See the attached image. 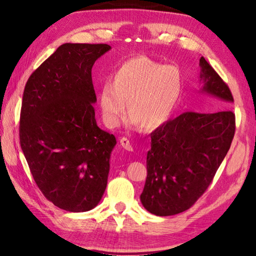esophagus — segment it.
Instances as JSON below:
<instances>
[{
	"instance_id": "obj_1",
	"label": "esophagus",
	"mask_w": 256,
	"mask_h": 256,
	"mask_svg": "<svg viewBox=\"0 0 256 256\" xmlns=\"http://www.w3.org/2000/svg\"><path fill=\"white\" fill-rule=\"evenodd\" d=\"M120 146H122V148H125V150L133 151V146H132V144H131V142H130L128 138H120Z\"/></svg>"
}]
</instances>
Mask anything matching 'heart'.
Instances as JSON below:
<instances>
[{
    "mask_svg": "<svg viewBox=\"0 0 256 256\" xmlns=\"http://www.w3.org/2000/svg\"><path fill=\"white\" fill-rule=\"evenodd\" d=\"M182 88V74L174 64H164L146 56L131 58L115 72L113 84L106 82L100 88L102 118L108 128H114L128 106L133 124L154 130L174 114Z\"/></svg>",
    "mask_w": 256,
    "mask_h": 256,
    "instance_id": "obj_1",
    "label": "heart"
}]
</instances>
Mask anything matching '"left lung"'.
<instances>
[{
    "label": "left lung",
    "mask_w": 256,
    "mask_h": 256,
    "mask_svg": "<svg viewBox=\"0 0 256 256\" xmlns=\"http://www.w3.org/2000/svg\"><path fill=\"white\" fill-rule=\"evenodd\" d=\"M199 66V92L212 97V108L218 110L182 113L151 133L140 200L153 215L171 216L192 207L210 184L233 141L230 88L204 57Z\"/></svg>",
    "instance_id": "left-lung-1"
}]
</instances>
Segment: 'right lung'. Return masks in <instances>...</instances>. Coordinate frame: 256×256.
<instances>
[{"label": "right lung", "instance_id": "add662e5", "mask_svg": "<svg viewBox=\"0 0 256 256\" xmlns=\"http://www.w3.org/2000/svg\"><path fill=\"white\" fill-rule=\"evenodd\" d=\"M110 49L64 44L32 74L23 92V154L44 197L67 212L95 208L108 186L116 138L97 125L92 68Z\"/></svg>", "mask_w": 256, "mask_h": 256}]
</instances>
